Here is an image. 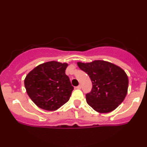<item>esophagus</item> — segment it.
<instances>
[{
  "instance_id": "34e87169",
  "label": "esophagus",
  "mask_w": 147,
  "mask_h": 147,
  "mask_svg": "<svg viewBox=\"0 0 147 147\" xmlns=\"http://www.w3.org/2000/svg\"><path fill=\"white\" fill-rule=\"evenodd\" d=\"M81 88H82L81 85H79V86H77V87H76V88H77V89H81Z\"/></svg>"
}]
</instances>
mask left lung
Listing matches in <instances>:
<instances>
[{"instance_id":"left-lung-1","label":"left lung","mask_w":147,"mask_h":147,"mask_svg":"<svg viewBox=\"0 0 147 147\" xmlns=\"http://www.w3.org/2000/svg\"><path fill=\"white\" fill-rule=\"evenodd\" d=\"M77 65L92 82V90L86 95V99L94 110L102 113L111 112L124 101L129 79L122 68L100 60L86 63L78 62Z\"/></svg>"}]
</instances>
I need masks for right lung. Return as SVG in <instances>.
<instances>
[{
    "label": "right lung",
    "mask_w": 147,
    "mask_h": 147,
    "mask_svg": "<svg viewBox=\"0 0 147 147\" xmlns=\"http://www.w3.org/2000/svg\"><path fill=\"white\" fill-rule=\"evenodd\" d=\"M67 66L65 63L46 62L26 76L24 84L27 93L38 107L55 111L69 100L74 87L65 75Z\"/></svg>",
    "instance_id": "right-lung-1"
}]
</instances>
